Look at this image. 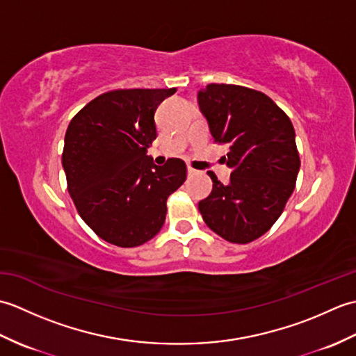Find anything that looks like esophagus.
I'll return each instance as SVG.
<instances>
[{
  "label": "esophagus",
  "mask_w": 356,
  "mask_h": 356,
  "mask_svg": "<svg viewBox=\"0 0 356 356\" xmlns=\"http://www.w3.org/2000/svg\"><path fill=\"white\" fill-rule=\"evenodd\" d=\"M186 171H188V176H195V174H197V172H199L197 170H194V168H193V166H190V165H188V168H186Z\"/></svg>",
  "instance_id": "esophagus-1"
}]
</instances>
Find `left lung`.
<instances>
[{
  "label": "left lung",
  "mask_w": 356,
  "mask_h": 356,
  "mask_svg": "<svg viewBox=\"0 0 356 356\" xmlns=\"http://www.w3.org/2000/svg\"><path fill=\"white\" fill-rule=\"evenodd\" d=\"M214 142L228 143L231 168L223 185L213 171V191L199 202L203 220L232 243L263 236L282 216L300 171L291 119L261 92L241 86L209 84L197 93Z\"/></svg>",
  "instance_id": "8db88e82"
}]
</instances>
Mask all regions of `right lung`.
Listing matches in <instances>:
<instances>
[{
	"instance_id": "add662e5",
	"label": "right lung",
	"mask_w": 356,
	"mask_h": 356,
	"mask_svg": "<svg viewBox=\"0 0 356 356\" xmlns=\"http://www.w3.org/2000/svg\"><path fill=\"white\" fill-rule=\"evenodd\" d=\"M176 88L115 90L90 101L69 124L63 166L79 216L102 240L134 248L161 231L166 199L186 179V165L157 166L147 151L154 113Z\"/></svg>"
}]
</instances>
